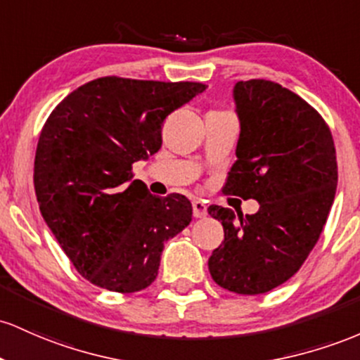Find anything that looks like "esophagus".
<instances>
[{
	"instance_id": "1",
	"label": "esophagus",
	"mask_w": 360,
	"mask_h": 360,
	"mask_svg": "<svg viewBox=\"0 0 360 360\" xmlns=\"http://www.w3.org/2000/svg\"><path fill=\"white\" fill-rule=\"evenodd\" d=\"M193 217H205L207 216V205H205L204 200H193Z\"/></svg>"
}]
</instances>
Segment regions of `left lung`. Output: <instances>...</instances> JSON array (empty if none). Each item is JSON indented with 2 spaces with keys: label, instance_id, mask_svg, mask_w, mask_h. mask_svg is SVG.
Segmentation results:
<instances>
[{
  "label": "left lung",
  "instance_id": "1",
  "mask_svg": "<svg viewBox=\"0 0 360 360\" xmlns=\"http://www.w3.org/2000/svg\"><path fill=\"white\" fill-rule=\"evenodd\" d=\"M236 163L224 193L255 199V214L207 209L224 228L209 258L216 284L236 294H264L290 278L316 245L337 191L333 137L308 102L278 83L238 82Z\"/></svg>",
  "mask_w": 360,
  "mask_h": 360
}]
</instances>
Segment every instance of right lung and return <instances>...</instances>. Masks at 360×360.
Listing matches in <instances>:
<instances>
[{
	"mask_svg": "<svg viewBox=\"0 0 360 360\" xmlns=\"http://www.w3.org/2000/svg\"><path fill=\"white\" fill-rule=\"evenodd\" d=\"M205 88L105 76L70 93L47 119L34 167L39 207L91 284L124 294L146 289L165 241L191 224L187 197L151 195L131 169L158 153L167 117Z\"/></svg>",
	"mask_w": 360,
	"mask_h": 360,
	"instance_id": "right-lung-1",
	"label": "right lung"
}]
</instances>
